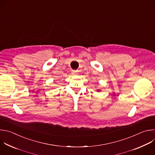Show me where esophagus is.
I'll use <instances>...</instances> for the list:
<instances>
[{
    "mask_svg": "<svg viewBox=\"0 0 155 155\" xmlns=\"http://www.w3.org/2000/svg\"><path fill=\"white\" fill-rule=\"evenodd\" d=\"M72 74L73 75H77V74H78V72H77V71H72Z\"/></svg>",
    "mask_w": 155,
    "mask_h": 155,
    "instance_id": "esophagus-1",
    "label": "esophagus"
}]
</instances>
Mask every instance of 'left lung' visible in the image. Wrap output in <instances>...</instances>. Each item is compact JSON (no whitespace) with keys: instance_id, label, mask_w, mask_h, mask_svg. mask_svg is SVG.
Returning a JSON list of instances; mask_svg holds the SVG:
<instances>
[{"instance_id":"1","label":"left lung","mask_w":155,"mask_h":155,"mask_svg":"<svg viewBox=\"0 0 155 155\" xmlns=\"http://www.w3.org/2000/svg\"><path fill=\"white\" fill-rule=\"evenodd\" d=\"M101 91V90H97V92H99V91Z\"/></svg>"}]
</instances>
